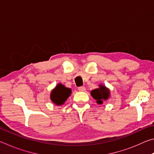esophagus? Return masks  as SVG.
Instances as JSON below:
<instances>
[{
	"label": "esophagus",
	"mask_w": 154,
	"mask_h": 154,
	"mask_svg": "<svg viewBox=\"0 0 154 154\" xmlns=\"http://www.w3.org/2000/svg\"><path fill=\"white\" fill-rule=\"evenodd\" d=\"M78 90L80 91V92H84L85 91V88L84 86H81L78 88Z\"/></svg>",
	"instance_id": "esophagus-1"
}]
</instances>
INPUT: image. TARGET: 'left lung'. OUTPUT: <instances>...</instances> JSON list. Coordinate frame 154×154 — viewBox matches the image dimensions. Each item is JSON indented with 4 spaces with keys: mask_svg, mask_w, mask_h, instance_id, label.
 Returning <instances> with one entry per match:
<instances>
[{
    "mask_svg": "<svg viewBox=\"0 0 154 154\" xmlns=\"http://www.w3.org/2000/svg\"><path fill=\"white\" fill-rule=\"evenodd\" d=\"M91 96L96 100L98 104H103L110 97V90L103 85H99V88L91 91Z\"/></svg>",
    "mask_w": 154,
    "mask_h": 154,
    "instance_id": "1",
    "label": "left lung"
}]
</instances>
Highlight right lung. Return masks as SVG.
<instances>
[{"label": "right lung", "instance_id": "obj_1", "mask_svg": "<svg viewBox=\"0 0 154 154\" xmlns=\"http://www.w3.org/2000/svg\"><path fill=\"white\" fill-rule=\"evenodd\" d=\"M71 94V89L66 88L61 83H59L51 91L50 98L52 102L56 105H63Z\"/></svg>", "mask_w": 154, "mask_h": 154}]
</instances>
